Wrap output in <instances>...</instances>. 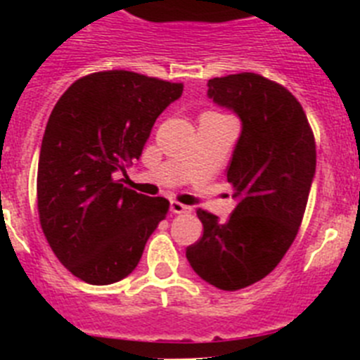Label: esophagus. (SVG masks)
Wrapping results in <instances>:
<instances>
[{
  "label": "esophagus",
  "instance_id": "esophagus-1",
  "mask_svg": "<svg viewBox=\"0 0 360 360\" xmlns=\"http://www.w3.org/2000/svg\"><path fill=\"white\" fill-rule=\"evenodd\" d=\"M169 207H171V212H173V214H189L191 212L189 205H184V203L176 202V200H173V202H171Z\"/></svg>",
  "mask_w": 360,
  "mask_h": 360
}]
</instances>
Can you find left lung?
I'll list each match as a JSON object with an SVG mask.
<instances>
[{
	"mask_svg": "<svg viewBox=\"0 0 360 360\" xmlns=\"http://www.w3.org/2000/svg\"><path fill=\"white\" fill-rule=\"evenodd\" d=\"M207 86L212 103L241 120L227 169L238 203L227 221L196 211L203 236L186 256L203 281L234 292L269 276L297 236L316 174V141L297 98L278 82L243 72Z\"/></svg>",
	"mask_w": 360,
	"mask_h": 360,
	"instance_id": "left-lung-1",
	"label": "left lung"
}]
</instances>
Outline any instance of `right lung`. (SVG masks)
<instances>
[{"label":"right lung","instance_id":"1","mask_svg":"<svg viewBox=\"0 0 360 360\" xmlns=\"http://www.w3.org/2000/svg\"><path fill=\"white\" fill-rule=\"evenodd\" d=\"M184 84L126 70L73 82L53 106L37 165V209L57 259L82 281L111 285L136 269L169 211L117 180Z\"/></svg>","mask_w":360,"mask_h":360}]
</instances>
